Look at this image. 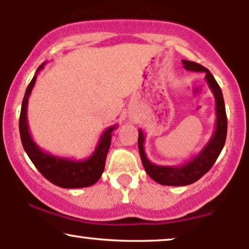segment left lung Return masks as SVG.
Instances as JSON below:
<instances>
[{"mask_svg": "<svg viewBox=\"0 0 249 249\" xmlns=\"http://www.w3.org/2000/svg\"><path fill=\"white\" fill-rule=\"evenodd\" d=\"M184 68L188 71H196V72H205V79L211 91L213 92L214 99H215V127L212 137L204 148H202L196 156H193L190 160L184 162L182 165H176V166H161L156 165L148 160L144 150L145 134L139 130L138 137V148L141 154L142 166L148 176L160 185L166 186H186L196 182L207 173L213 166V164L218 159L219 154L221 153L222 148L225 146L226 136H227V117H226V108L224 97H222L221 89L216 83L210 70L202 65L196 64L194 62L185 61L182 59Z\"/></svg>", "mask_w": 249, "mask_h": 249, "instance_id": "left-lung-1", "label": "left lung"}]
</instances>
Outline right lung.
<instances>
[{
	"mask_svg": "<svg viewBox=\"0 0 249 249\" xmlns=\"http://www.w3.org/2000/svg\"><path fill=\"white\" fill-rule=\"evenodd\" d=\"M45 63H42L36 70L35 76L28 85L27 91L22 102L21 115H19V134H21L22 145L24 151L37 170L43 174L50 182L56 186L63 188H83L96 184L102 173L104 172L105 160L111 145L112 132L117 128V124L107 127L99 137L98 144L92 154L87 159L76 160V159L57 157L49 152L43 151L31 137L28 125V102L38 72L44 68Z\"/></svg>",
	"mask_w": 249,
	"mask_h": 249,
	"instance_id": "obj_1",
	"label": "right lung"
}]
</instances>
